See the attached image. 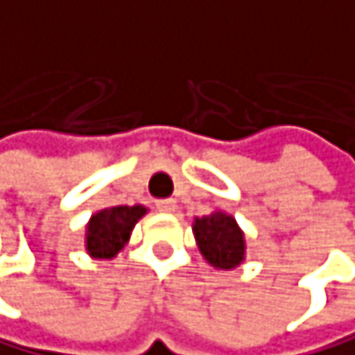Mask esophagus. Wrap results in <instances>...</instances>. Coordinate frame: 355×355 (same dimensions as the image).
I'll list each match as a JSON object with an SVG mask.
<instances>
[{"instance_id":"obj_1","label":"esophagus","mask_w":355,"mask_h":355,"mask_svg":"<svg viewBox=\"0 0 355 355\" xmlns=\"http://www.w3.org/2000/svg\"><path fill=\"white\" fill-rule=\"evenodd\" d=\"M157 209L163 211V214H174V211H176V200H174V198L157 200Z\"/></svg>"}]
</instances>
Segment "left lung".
I'll return each instance as SVG.
<instances>
[{
	"label": "left lung",
	"mask_w": 355,
	"mask_h": 355,
	"mask_svg": "<svg viewBox=\"0 0 355 355\" xmlns=\"http://www.w3.org/2000/svg\"><path fill=\"white\" fill-rule=\"evenodd\" d=\"M192 231L200 255L214 268L233 270L244 261V231L231 214L214 211L209 216L194 218Z\"/></svg>",
	"instance_id": "left-lung-1"
}]
</instances>
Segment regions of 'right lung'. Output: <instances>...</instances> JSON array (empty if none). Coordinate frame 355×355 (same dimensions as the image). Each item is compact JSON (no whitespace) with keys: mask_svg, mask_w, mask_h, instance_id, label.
Returning a JSON list of instances; mask_svg holds the SVG:
<instances>
[{"mask_svg":"<svg viewBox=\"0 0 355 355\" xmlns=\"http://www.w3.org/2000/svg\"><path fill=\"white\" fill-rule=\"evenodd\" d=\"M148 209L144 205H117L104 207L89 218L85 231V249L94 259H113L130 240L135 225Z\"/></svg>","mask_w":355,"mask_h":355,"instance_id":"add662e5","label":"right lung"}]
</instances>
